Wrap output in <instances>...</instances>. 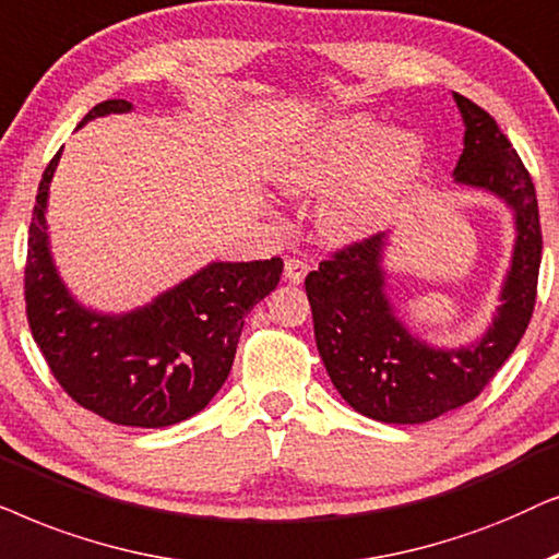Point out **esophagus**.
<instances>
[{
  "mask_svg": "<svg viewBox=\"0 0 559 559\" xmlns=\"http://www.w3.org/2000/svg\"><path fill=\"white\" fill-rule=\"evenodd\" d=\"M309 273V263H304L299 258H286L284 263V275L288 284H301L304 275Z\"/></svg>",
  "mask_w": 559,
  "mask_h": 559,
  "instance_id": "esophagus-1",
  "label": "esophagus"
}]
</instances>
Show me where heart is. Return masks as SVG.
Returning <instances> with one entry per match:
<instances>
[{
    "label": "heart",
    "instance_id": "heart-1",
    "mask_svg": "<svg viewBox=\"0 0 559 559\" xmlns=\"http://www.w3.org/2000/svg\"><path fill=\"white\" fill-rule=\"evenodd\" d=\"M421 163V143L391 132L370 117H349L281 147L273 178L296 197H322L319 227L330 240L373 235L391 219L401 193Z\"/></svg>",
    "mask_w": 559,
    "mask_h": 559
}]
</instances>
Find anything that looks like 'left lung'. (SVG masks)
Instances as JSON below:
<instances>
[{
    "label": "left lung",
    "instance_id": "8db88e82",
    "mask_svg": "<svg viewBox=\"0 0 559 559\" xmlns=\"http://www.w3.org/2000/svg\"><path fill=\"white\" fill-rule=\"evenodd\" d=\"M455 102L465 119L455 181L501 197L519 233L503 304L486 337L463 349H437L399 322L383 294V233L334 250L304 281L317 349L334 389L376 421H431L480 396L524 337L537 304L542 225L530 170L486 109L463 94Z\"/></svg>",
    "mask_w": 559,
    "mask_h": 559
}]
</instances>
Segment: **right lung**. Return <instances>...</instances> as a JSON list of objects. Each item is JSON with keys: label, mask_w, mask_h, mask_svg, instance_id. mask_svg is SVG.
Segmentation results:
<instances>
[{"label": "right lung", "mask_w": 559, "mask_h": 559, "mask_svg": "<svg viewBox=\"0 0 559 559\" xmlns=\"http://www.w3.org/2000/svg\"><path fill=\"white\" fill-rule=\"evenodd\" d=\"M130 109L107 99L84 122ZM58 158L61 151L37 186L25 260L27 324L50 373L79 406L111 424L158 429L189 419L227 381L245 317L278 286L284 260L212 263L130 314L86 311L66 292L48 250L46 202Z\"/></svg>", "instance_id": "add662e5"}]
</instances>
